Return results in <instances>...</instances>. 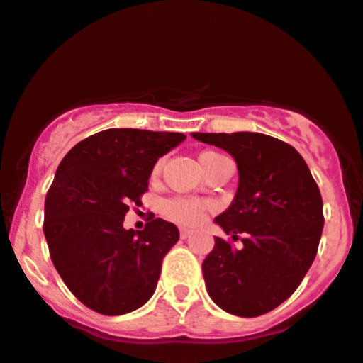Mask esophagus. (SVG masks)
Returning a JSON list of instances; mask_svg holds the SVG:
<instances>
[{
	"label": "esophagus",
	"instance_id": "esophagus-1",
	"mask_svg": "<svg viewBox=\"0 0 363 363\" xmlns=\"http://www.w3.org/2000/svg\"><path fill=\"white\" fill-rule=\"evenodd\" d=\"M189 236H191V230L189 229H181V238H182V240H188Z\"/></svg>",
	"mask_w": 363,
	"mask_h": 363
}]
</instances>
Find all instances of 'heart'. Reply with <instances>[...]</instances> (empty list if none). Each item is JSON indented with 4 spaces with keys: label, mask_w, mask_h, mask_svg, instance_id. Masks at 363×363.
I'll return each instance as SVG.
<instances>
[{
    "label": "heart",
    "mask_w": 363,
    "mask_h": 363,
    "mask_svg": "<svg viewBox=\"0 0 363 363\" xmlns=\"http://www.w3.org/2000/svg\"><path fill=\"white\" fill-rule=\"evenodd\" d=\"M220 157L222 155L215 153V151H203L200 155V163L203 170L206 172L210 163ZM158 170H160V163L155 167V172H158ZM208 206H210L208 201L198 200V198L174 196L162 203V213L163 217L175 222V224L184 225V227H193V225H198L203 220V215H205L206 210H208Z\"/></svg>",
    "instance_id": "1"
}]
</instances>
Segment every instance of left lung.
Here are the masks:
<instances>
[{
	"label": "left lung",
	"instance_id": "8db88e82",
	"mask_svg": "<svg viewBox=\"0 0 363 363\" xmlns=\"http://www.w3.org/2000/svg\"><path fill=\"white\" fill-rule=\"evenodd\" d=\"M225 150L240 170L233 205L215 222L242 236V248L215 238L203 262L210 298L238 317L270 312L296 291L315 260L324 227L322 196L300 153L260 133H193Z\"/></svg>",
	"mask_w": 363,
	"mask_h": 363
}]
</instances>
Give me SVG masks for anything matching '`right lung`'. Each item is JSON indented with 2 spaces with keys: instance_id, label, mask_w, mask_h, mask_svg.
I'll use <instances>...</instances> for the list:
<instances>
[{
  "instance_id": "right-lung-1",
  "label": "right lung",
  "mask_w": 363,
  "mask_h": 363,
  "mask_svg": "<svg viewBox=\"0 0 363 363\" xmlns=\"http://www.w3.org/2000/svg\"><path fill=\"white\" fill-rule=\"evenodd\" d=\"M184 139L106 129L77 143L58 165L43 230L55 269L87 308L122 315L155 293L163 257L179 241L177 227L163 218H150L143 230L122 224L130 203H141L158 158Z\"/></svg>"
}]
</instances>
